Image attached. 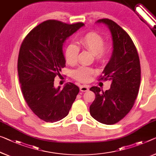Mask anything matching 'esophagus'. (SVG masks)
<instances>
[{
    "instance_id": "34e87169",
    "label": "esophagus",
    "mask_w": 156,
    "mask_h": 156,
    "mask_svg": "<svg viewBox=\"0 0 156 156\" xmlns=\"http://www.w3.org/2000/svg\"><path fill=\"white\" fill-rule=\"evenodd\" d=\"M80 90L82 92H86L88 90V86L86 85H82L80 86Z\"/></svg>"
}]
</instances>
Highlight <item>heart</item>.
Returning <instances> with one entry per match:
<instances>
[{"instance_id":"b5f03b06","label":"heart","mask_w":156,"mask_h":156,"mask_svg":"<svg viewBox=\"0 0 156 156\" xmlns=\"http://www.w3.org/2000/svg\"><path fill=\"white\" fill-rule=\"evenodd\" d=\"M80 44L83 49H87L94 54L96 61L100 63L106 61L110 51V47L108 44H105L104 38L94 31L88 32L81 37ZM80 48L76 44L70 43L67 45L65 49V59L66 63L70 66H75L77 63ZM95 70L89 67L81 66L74 70L73 75L74 78L81 82H88L91 80Z\"/></svg>"}]
</instances>
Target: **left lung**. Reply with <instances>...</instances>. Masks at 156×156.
Listing matches in <instances>:
<instances>
[{
  "label": "left lung",
  "instance_id": "obj_1",
  "mask_svg": "<svg viewBox=\"0 0 156 156\" xmlns=\"http://www.w3.org/2000/svg\"><path fill=\"white\" fill-rule=\"evenodd\" d=\"M96 23L106 25L111 32L113 50L101 79L112 83L105 92L98 86L90 88L95 94L90 114L100 123L112 125L123 119L135 103L141 81L140 58L133 40L121 26L108 19Z\"/></svg>",
  "mask_w": 156,
  "mask_h": 156
}]
</instances>
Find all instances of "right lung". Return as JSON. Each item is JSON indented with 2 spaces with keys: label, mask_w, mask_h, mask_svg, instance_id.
Listing matches in <instances>:
<instances>
[{
  "label": "right lung",
  "mask_w": 156,
  "mask_h": 156,
  "mask_svg": "<svg viewBox=\"0 0 156 156\" xmlns=\"http://www.w3.org/2000/svg\"><path fill=\"white\" fill-rule=\"evenodd\" d=\"M84 26L45 21L26 35L21 45L17 70L21 91L28 107L40 119L58 121L68 114L80 92L73 83L55 88L54 78L66 67V40Z\"/></svg>",
  "instance_id": "add662e5"
}]
</instances>
